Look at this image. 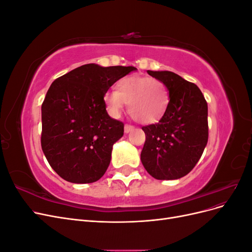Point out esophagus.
I'll return each instance as SVG.
<instances>
[{
  "instance_id": "34e87169",
  "label": "esophagus",
  "mask_w": 252,
  "mask_h": 252,
  "mask_svg": "<svg viewBox=\"0 0 252 252\" xmlns=\"http://www.w3.org/2000/svg\"><path fill=\"white\" fill-rule=\"evenodd\" d=\"M134 129V127L132 126V125H128V124H126L125 125V127H124V131H125V133H129L130 131H132Z\"/></svg>"
}]
</instances>
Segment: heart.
Masks as SVG:
<instances>
[{"label":"heart","instance_id":"heart-1","mask_svg":"<svg viewBox=\"0 0 252 252\" xmlns=\"http://www.w3.org/2000/svg\"><path fill=\"white\" fill-rule=\"evenodd\" d=\"M106 109L119 118L128 105L131 118L141 124H154L163 118L169 105V91L165 84L157 79L130 75L117 83V91L104 94Z\"/></svg>","mask_w":252,"mask_h":252}]
</instances>
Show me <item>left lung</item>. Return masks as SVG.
I'll return each instance as SVG.
<instances>
[{
    "instance_id": "obj_1",
    "label": "left lung",
    "mask_w": 252,
    "mask_h": 252,
    "mask_svg": "<svg viewBox=\"0 0 252 252\" xmlns=\"http://www.w3.org/2000/svg\"><path fill=\"white\" fill-rule=\"evenodd\" d=\"M169 90V105L156 124L143 126L141 161L157 180H177L199 162L208 142V106L200 88L171 71H151Z\"/></svg>"
}]
</instances>
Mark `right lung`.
I'll list each match as a JSON object with an SVG mask.
<instances>
[{
    "label": "right lung",
    "mask_w": 252,
    "mask_h": 252,
    "mask_svg": "<svg viewBox=\"0 0 252 252\" xmlns=\"http://www.w3.org/2000/svg\"><path fill=\"white\" fill-rule=\"evenodd\" d=\"M132 66H80L51 84L42 104L41 145L51 168L77 184L100 180L124 124L111 119L104 94Z\"/></svg>",
    "instance_id": "right-lung-1"
}]
</instances>
